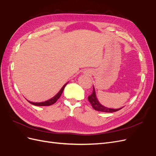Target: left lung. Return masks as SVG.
I'll list each match as a JSON object with an SVG mask.
<instances>
[{
	"label": "left lung",
	"mask_w": 156,
	"mask_h": 156,
	"mask_svg": "<svg viewBox=\"0 0 156 156\" xmlns=\"http://www.w3.org/2000/svg\"><path fill=\"white\" fill-rule=\"evenodd\" d=\"M88 100L89 102L90 103V104L92 106L93 108H94V109L98 111L104 112H114L119 111L121 109V108H123V107H121L120 108H107L105 106L102 105L98 100L96 92H95V89H94V87H93V92L91 95L88 97Z\"/></svg>",
	"instance_id": "1"
}]
</instances>
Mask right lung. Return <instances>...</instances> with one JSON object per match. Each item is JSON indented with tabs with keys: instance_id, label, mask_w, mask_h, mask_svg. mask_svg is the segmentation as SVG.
Wrapping results in <instances>:
<instances>
[{
	"instance_id": "obj_1",
	"label": "right lung",
	"mask_w": 156,
	"mask_h": 156,
	"mask_svg": "<svg viewBox=\"0 0 156 156\" xmlns=\"http://www.w3.org/2000/svg\"><path fill=\"white\" fill-rule=\"evenodd\" d=\"M67 84H68V83L66 84H65L62 87V88H61L60 90L57 94H56L53 98H51L50 100H47V101H44V102H40V103H34V102H31L29 100H27V101H29L30 103H31V104L34 105H36V106H49V105H53L56 101L58 100L59 98L61 96V94H62V93L63 92V90H64V89L66 85Z\"/></svg>"
}]
</instances>
